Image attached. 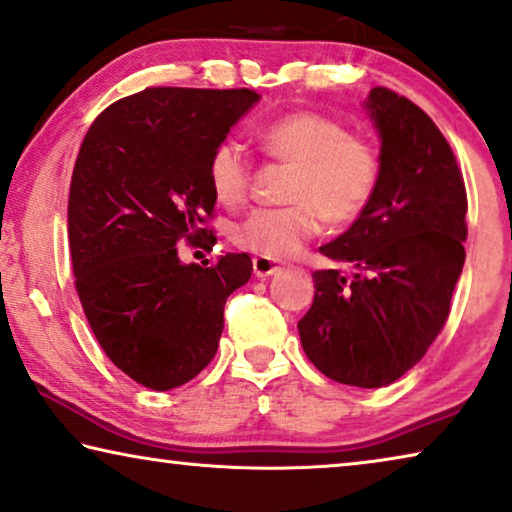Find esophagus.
Here are the masks:
<instances>
[{
  "label": "esophagus",
  "instance_id": "esophagus-1",
  "mask_svg": "<svg viewBox=\"0 0 512 512\" xmlns=\"http://www.w3.org/2000/svg\"><path fill=\"white\" fill-rule=\"evenodd\" d=\"M253 271H255L257 278H269V276H273V273L280 271V264L276 262V259L259 255V257L253 259Z\"/></svg>",
  "mask_w": 512,
  "mask_h": 512
}]
</instances>
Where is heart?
Masks as SVG:
<instances>
[{
	"label": "heart",
	"instance_id": "obj_1",
	"mask_svg": "<svg viewBox=\"0 0 512 512\" xmlns=\"http://www.w3.org/2000/svg\"><path fill=\"white\" fill-rule=\"evenodd\" d=\"M257 140L271 158L292 165L287 207L250 211L236 225L234 241L269 259L299 253L322 223L347 225L375 200L384 158L370 137L349 133L329 114L296 110L259 128ZM207 179L218 202L234 207L253 183V160L232 137L220 140L207 160Z\"/></svg>",
	"mask_w": 512,
	"mask_h": 512
}]
</instances>
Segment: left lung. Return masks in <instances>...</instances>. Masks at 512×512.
<instances>
[{
    "label": "left lung",
    "instance_id": "1",
    "mask_svg": "<svg viewBox=\"0 0 512 512\" xmlns=\"http://www.w3.org/2000/svg\"><path fill=\"white\" fill-rule=\"evenodd\" d=\"M368 108L381 137L379 190L345 234L319 253L356 266L315 271V301L299 322L305 356L347 386L393 384L444 329L464 266L467 190L451 144L395 91L375 87Z\"/></svg>",
    "mask_w": 512,
    "mask_h": 512
}]
</instances>
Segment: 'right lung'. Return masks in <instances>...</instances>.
Masks as SVG:
<instances>
[{"label":"right lung","mask_w":512,"mask_h":512,"mask_svg":"<svg viewBox=\"0 0 512 512\" xmlns=\"http://www.w3.org/2000/svg\"><path fill=\"white\" fill-rule=\"evenodd\" d=\"M257 101L253 89L149 87L105 108L82 140L68 193L75 289L103 352L151 391L207 368L227 296L253 273L246 253L200 266L177 246L216 243L207 160Z\"/></svg>","instance_id":"right-lung-1"}]
</instances>
